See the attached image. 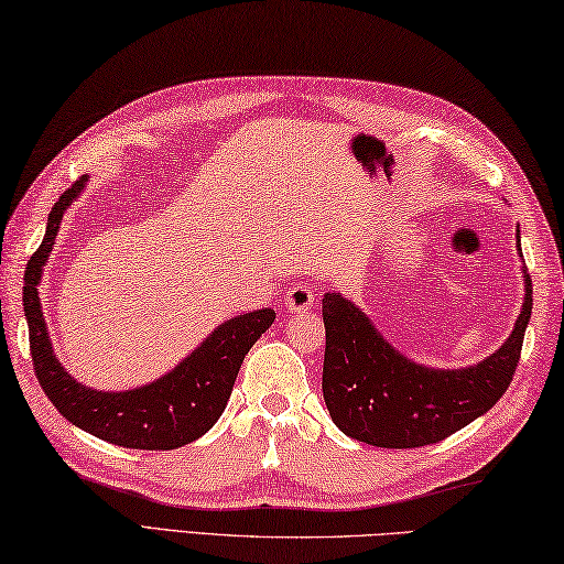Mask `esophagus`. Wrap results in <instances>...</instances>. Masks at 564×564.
I'll return each mask as SVG.
<instances>
[{
  "label": "esophagus",
  "mask_w": 564,
  "mask_h": 564,
  "mask_svg": "<svg viewBox=\"0 0 564 564\" xmlns=\"http://www.w3.org/2000/svg\"><path fill=\"white\" fill-rule=\"evenodd\" d=\"M315 305V291L308 283H295L285 291V311L289 313H305Z\"/></svg>",
  "instance_id": "34e87169"
}]
</instances>
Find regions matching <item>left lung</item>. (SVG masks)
<instances>
[{"instance_id": "obj_1", "label": "left lung", "mask_w": 564, "mask_h": 564, "mask_svg": "<svg viewBox=\"0 0 564 564\" xmlns=\"http://www.w3.org/2000/svg\"><path fill=\"white\" fill-rule=\"evenodd\" d=\"M520 251V231L516 237ZM525 301L513 333L486 360L456 370L409 360L360 305L325 293L323 397L335 426L380 448H416L444 442L486 414L513 380L532 313V281L523 269Z\"/></svg>"}]
</instances>
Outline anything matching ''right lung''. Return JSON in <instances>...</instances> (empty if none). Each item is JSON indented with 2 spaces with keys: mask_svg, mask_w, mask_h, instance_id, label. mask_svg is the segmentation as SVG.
Wrapping results in <instances>:
<instances>
[{
  "mask_svg": "<svg viewBox=\"0 0 564 564\" xmlns=\"http://www.w3.org/2000/svg\"><path fill=\"white\" fill-rule=\"evenodd\" d=\"M86 182L88 177H80L74 187L61 194L48 214L44 241L26 263L22 299L39 384L70 424L104 442L148 452H170L197 442L227 409L243 357L269 330L275 313L261 308L229 317L214 327L177 367L148 384L104 392L74 380L51 345L39 285L56 243L61 219L84 192Z\"/></svg>",
  "mask_w": 564,
  "mask_h": 564,
  "instance_id": "add662e5",
  "label": "right lung"
}]
</instances>
